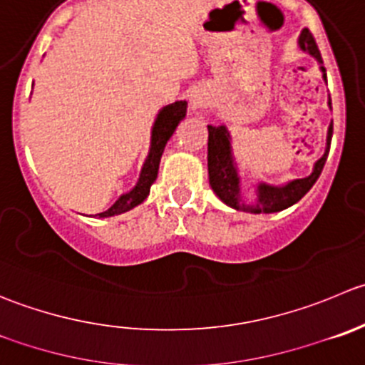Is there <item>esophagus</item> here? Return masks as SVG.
I'll return each instance as SVG.
<instances>
[{"label": "esophagus", "mask_w": 365, "mask_h": 365, "mask_svg": "<svg viewBox=\"0 0 365 365\" xmlns=\"http://www.w3.org/2000/svg\"><path fill=\"white\" fill-rule=\"evenodd\" d=\"M201 105H203V98H201V94H192V96H190V108L196 110V108H200Z\"/></svg>", "instance_id": "esophagus-1"}]
</instances>
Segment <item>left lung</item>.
Returning <instances> with one entry per match:
<instances>
[{
  "mask_svg": "<svg viewBox=\"0 0 365 365\" xmlns=\"http://www.w3.org/2000/svg\"><path fill=\"white\" fill-rule=\"evenodd\" d=\"M298 46L305 53L317 60L319 69L323 73V80L327 81V69L323 66V58L317 49L316 41L312 34L307 28H303L302 35L298 38ZM328 107L331 108V101L328 100ZM331 133H334V123H330L327 132V148L319 160L314 164L312 173L305 178H296L282 185H272V183L257 182L255 183L253 200L247 201L242 194V178H240L237 160L233 157L232 135H230L226 125L212 126L208 125V180L210 187L219 200L235 210L247 212V214H272L298 203L319 178L321 171L327 162L328 151H330ZM250 190V189H247Z\"/></svg>",
  "mask_w": 365,
  "mask_h": 365,
  "instance_id": "left-lung-1",
  "label": "left lung"
}]
</instances>
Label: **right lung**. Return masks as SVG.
<instances>
[{
  "label": "right lung",
  "mask_w": 365,
  "mask_h": 365,
  "mask_svg": "<svg viewBox=\"0 0 365 365\" xmlns=\"http://www.w3.org/2000/svg\"><path fill=\"white\" fill-rule=\"evenodd\" d=\"M185 114L187 101H175V103L165 105V107L158 110L153 126H151L150 151H148L146 160H144L143 168H140L139 180H137V183L128 192L121 194L108 210L96 214V217H112V215L125 214V212L132 210V208H135L137 205H140L146 200L148 194H150V187L157 180L158 165H160V158L162 153H164L165 144L173 137L180 121H183Z\"/></svg>",
  "instance_id": "1"
}]
</instances>
